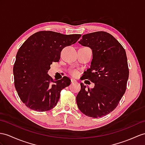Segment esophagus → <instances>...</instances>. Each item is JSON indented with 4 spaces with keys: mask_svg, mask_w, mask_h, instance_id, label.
Returning a JSON list of instances; mask_svg holds the SVG:
<instances>
[{
    "mask_svg": "<svg viewBox=\"0 0 145 145\" xmlns=\"http://www.w3.org/2000/svg\"><path fill=\"white\" fill-rule=\"evenodd\" d=\"M71 83L72 84L74 83V82H76V80L75 79H71Z\"/></svg>",
    "mask_w": 145,
    "mask_h": 145,
    "instance_id": "1",
    "label": "esophagus"
}]
</instances>
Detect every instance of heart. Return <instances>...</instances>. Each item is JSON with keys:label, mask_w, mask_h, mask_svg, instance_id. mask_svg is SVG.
Here are the masks:
<instances>
[{"label": "heart", "mask_w": 145, "mask_h": 145, "mask_svg": "<svg viewBox=\"0 0 145 145\" xmlns=\"http://www.w3.org/2000/svg\"><path fill=\"white\" fill-rule=\"evenodd\" d=\"M69 72L71 73V74H72L74 76H77V74H78V72H77L76 70H74V69L70 70Z\"/></svg>", "instance_id": "b5f03b06"}]
</instances>
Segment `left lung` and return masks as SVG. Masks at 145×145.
Masks as SVG:
<instances>
[{"instance_id":"left-lung-1","label":"left lung","mask_w":145,"mask_h":145,"mask_svg":"<svg viewBox=\"0 0 145 145\" xmlns=\"http://www.w3.org/2000/svg\"><path fill=\"white\" fill-rule=\"evenodd\" d=\"M79 43L92 50L91 66L84 79L95 83V87L87 89L80 84L77 106L89 117H102L118 106L125 92L129 75L125 50L111 34L104 31L83 35Z\"/></svg>"}]
</instances>
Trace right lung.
<instances>
[{
    "label": "right lung",
    "mask_w": 145,
    "mask_h": 145,
    "mask_svg": "<svg viewBox=\"0 0 145 145\" xmlns=\"http://www.w3.org/2000/svg\"><path fill=\"white\" fill-rule=\"evenodd\" d=\"M80 34L65 35L42 31L31 36L21 46L13 66L15 87L23 103L33 110H50L57 104L61 90L71 80H54L47 72L59 60L63 48L75 44Z\"/></svg>",
    "instance_id": "obj_1"
}]
</instances>
